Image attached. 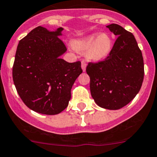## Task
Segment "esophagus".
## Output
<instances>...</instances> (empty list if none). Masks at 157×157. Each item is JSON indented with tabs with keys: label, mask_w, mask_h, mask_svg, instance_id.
<instances>
[{
	"label": "esophagus",
	"mask_w": 157,
	"mask_h": 157,
	"mask_svg": "<svg viewBox=\"0 0 157 157\" xmlns=\"http://www.w3.org/2000/svg\"><path fill=\"white\" fill-rule=\"evenodd\" d=\"M81 67L83 71H85L86 67H87V63H86L85 61H82L81 62Z\"/></svg>",
	"instance_id": "1"
}]
</instances>
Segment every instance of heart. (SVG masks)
I'll return each instance as SVG.
<instances>
[{
  "mask_svg": "<svg viewBox=\"0 0 157 157\" xmlns=\"http://www.w3.org/2000/svg\"><path fill=\"white\" fill-rule=\"evenodd\" d=\"M74 48L79 52H86V57L91 61H101L109 55L112 40L107 34L92 33L75 41Z\"/></svg>",
  "mask_w": 157,
  "mask_h": 157,
  "instance_id": "heart-1",
  "label": "heart"
}]
</instances>
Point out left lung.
Segmentation results:
<instances>
[{
	"label": "left lung",
	"mask_w": 157,
	"mask_h": 157,
	"mask_svg": "<svg viewBox=\"0 0 157 157\" xmlns=\"http://www.w3.org/2000/svg\"><path fill=\"white\" fill-rule=\"evenodd\" d=\"M106 27L118 36L113 47L104 60L89 63L86 72L96 104L107 109H119L140 91L144 79L143 57L131 32L114 23Z\"/></svg>",
	"instance_id": "obj_1"
}]
</instances>
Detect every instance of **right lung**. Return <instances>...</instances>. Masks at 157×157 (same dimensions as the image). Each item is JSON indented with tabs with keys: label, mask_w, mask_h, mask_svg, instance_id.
I'll return each instance as SVG.
<instances>
[{
	"label": "right lung",
	"mask_w": 157,
	"mask_h": 157,
	"mask_svg": "<svg viewBox=\"0 0 157 157\" xmlns=\"http://www.w3.org/2000/svg\"><path fill=\"white\" fill-rule=\"evenodd\" d=\"M63 30L38 26L17 47L14 84L25 105L39 113L56 115L68 106L72 87L83 72L80 61L70 63L60 58L67 50L59 36Z\"/></svg>",
	"instance_id": "add662e5"
}]
</instances>
